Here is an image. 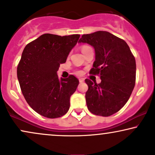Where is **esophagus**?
I'll list each match as a JSON object with an SVG mask.
<instances>
[{
    "label": "esophagus",
    "mask_w": 155,
    "mask_h": 155,
    "mask_svg": "<svg viewBox=\"0 0 155 155\" xmlns=\"http://www.w3.org/2000/svg\"><path fill=\"white\" fill-rule=\"evenodd\" d=\"M79 82H80V83H83L84 78H79Z\"/></svg>",
    "instance_id": "obj_1"
}]
</instances>
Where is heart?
Listing matches in <instances>:
<instances>
[{"label": "heart", "instance_id": "b5f03b06", "mask_svg": "<svg viewBox=\"0 0 155 155\" xmlns=\"http://www.w3.org/2000/svg\"><path fill=\"white\" fill-rule=\"evenodd\" d=\"M87 47H88V46H83V47H82V50H83V49L87 48ZM78 73L81 74V72H78Z\"/></svg>", "mask_w": 155, "mask_h": 155}]
</instances>
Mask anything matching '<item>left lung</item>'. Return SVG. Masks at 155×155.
<instances>
[{
  "instance_id": "1",
  "label": "left lung",
  "mask_w": 155,
  "mask_h": 155,
  "mask_svg": "<svg viewBox=\"0 0 155 155\" xmlns=\"http://www.w3.org/2000/svg\"><path fill=\"white\" fill-rule=\"evenodd\" d=\"M78 42L94 48L95 60L90 73L98 74L101 80L97 84L85 79L87 108L95 115L111 116L127 104L134 87V57L124 40L108 31L83 34Z\"/></svg>"
}]
</instances>
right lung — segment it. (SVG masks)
<instances>
[{"instance_id":"right-lung-1","label":"right lung","mask_w":155,"mask_h":155,"mask_svg":"<svg viewBox=\"0 0 155 155\" xmlns=\"http://www.w3.org/2000/svg\"><path fill=\"white\" fill-rule=\"evenodd\" d=\"M79 38L45 34L25 47L17 77L26 102L40 115L54 118L68 111L79 81L74 75L59 79L57 72Z\"/></svg>"}]
</instances>
